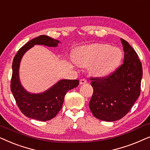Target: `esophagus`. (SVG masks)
Masks as SVG:
<instances>
[{
    "instance_id": "esophagus-1",
    "label": "esophagus",
    "mask_w": 150,
    "mask_h": 150,
    "mask_svg": "<svg viewBox=\"0 0 150 150\" xmlns=\"http://www.w3.org/2000/svg\"><path fill=\"white\" fill-rule=\"evenodd\" d=\"M87 82V80L86 79H81L80 81H79V83L80 84H83V83H86Z\"/></svg>"
}]
</instances>
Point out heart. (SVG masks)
Here are the masks:
<instances>
[{
  "instance_id": "1",
  "label": "heart",
  "mask_w": 150,
  "mask_h": 150,
  "mask_svg": "<svg viewBox=\"0 0 150 150\" xmlns=\"http://www.w3.org/2000/svg\"><path fill=\"white\" fill-rule=\"evenodd\" d=\"M123 57L122 51L106 44L96 43L81 47L74 60L81 67H89L96 76H105L119 67Z\"/></svg>"
}]
</instances>
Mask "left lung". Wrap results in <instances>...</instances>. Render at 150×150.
<instances>
[{
    "mask_svg": "<svg viewBox=\"0 0 150 150\" xmlns=\"http://www.w3.org/2000/svg\"><path fill=\"white\" fill-rule=\"evenodd\" d=\"M123 64L111 75L91 78L93 94L89 108L97 119L115 121L123 118L130 110L141 93L143 69L134 49L121 38Z\"/></svg>",
    "mask_w": 150,
    "mask_h": 150,
    "instance_id": "left-lung-1",
    "label": "left lung"
}]
</instances>
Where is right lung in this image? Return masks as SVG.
<instances>
[{
  "instance_id": "1",
  "label": "right lung",
  "mask_w": 150,
  "mask_h": 150,
  "mask_svg": "<svg viewBox=\"0 0 150 150\" xmlns=\"http://www.w3.org/2000/svg\"><path fill=\"white\" fill-rule=\"evenodd\" d=\"M57 40L41 35L26 43L18 50L12 63L11 91L21 111L26 117L41 121L54 118L60 110L64 96L70 90L79 85L77 79H62L43 93L34 94L27 92L21 85L19 79V67L23 55L35 45L56 47Z\"/></svg>"
}]
</instances>
